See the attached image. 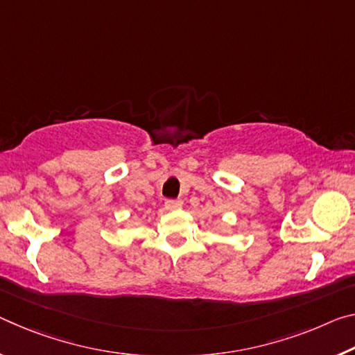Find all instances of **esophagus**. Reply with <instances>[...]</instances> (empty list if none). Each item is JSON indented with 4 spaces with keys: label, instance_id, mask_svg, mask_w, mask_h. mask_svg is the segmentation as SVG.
I'll use <instances>...</instances> for the list:
<instances>
[{
    "label": "esophagus",
    "instance_id": "1",
    "mask_svg": "<svg viewBox=\"0 0 355 355\" xmlns=\"http://www.w3.org/2000/svg\"><path fill=\"white\" fill-rule=\"evenodd\" d=\"M182 205H183L182 200H173V199L166 200V204H164L166 210H177V208H180Z\"/></svg>",
    "mask_w": 355,
    "mask_h": 355
}]
</instances>
